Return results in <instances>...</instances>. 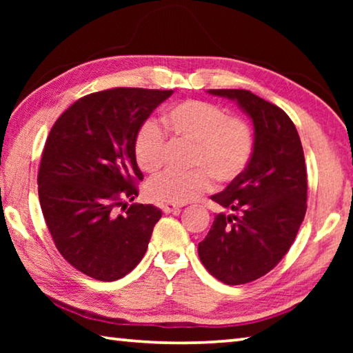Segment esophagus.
<instances>
[{"label":"esophagus","mask_w":353,"mask_h":353,"mask_svg":"<svg viewBox=\"0 0 353 353\" xmlns=\"http://www.w3.org/2000/svg\"><path fill=\"white\" fill-rule=\"evenodd\" d=\"M182 207L183 205H181V204H165V205H162V210L165 213H171V212H179Z\"/></svg>","instance_id":"34e87169"}]
</instances>
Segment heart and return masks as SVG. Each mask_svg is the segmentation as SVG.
<instances>
[{"label": "heart", "mask_w": 353, "mask_h": 353, "mask_svg": "<svg viewBox=\"0 0 353 353\" xmlns=\"http://www.w3.org/2000/svg\"><path fill=\"white\" fill-rule=\"evenodd\" d=\"M165 124L172 135L194 143L188 172L165 171L148 183V196L168 204H187L210 187V175L218 182H232L246 170L254 152V134L241 118L229 117L216 104L188 99L170 107ZM165 134L155 119H145L134 139L137 165L154 172L163 162ZM205 168L209 172L203 170Z\"/></svg>", "instance_id": "1"}]
</instances>
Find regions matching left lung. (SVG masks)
<instances>
[{
  "mask_svg": "<svg viewBox=\"0 0 353 353\" xmlns=\"http://www.w3.org/2000/svg\"><path fill=\"white\" fill-rule=\"evenodd\" d=\"M235 101L252 119L254 152L240 176L212 201L224 208L199 243L207 271L227 285L270 272L288 252L307 212V168L294 123L249 90H208Z\"/></svg>",
  "mask_w": 353,
  "mask_h": 353,
  "instance_id": "1",
  "label": "left lung"
}]
</instances>
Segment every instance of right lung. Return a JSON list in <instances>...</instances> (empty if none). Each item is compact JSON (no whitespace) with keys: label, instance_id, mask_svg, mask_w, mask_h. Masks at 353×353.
Instances as JSON below:
<instances>
[{"label":"right lung","instance_id":"obj_1","mask_svg":"<svg viewBox=\"0 0 353 353\" xmlns=\"http://www.w3.org/2000/svg\"><path fill=\"white\" fill-rule=\"evenodd\" d=\"M172 90L112 88L77 99L48 135L39 170V199L59 252L85 276L113 282L146 254L162 212L132 204L143 172L134 139ZM127 210L116 214V207Z\"/></svg>","mask_w":353,"mask_h":353}]
</instances>
